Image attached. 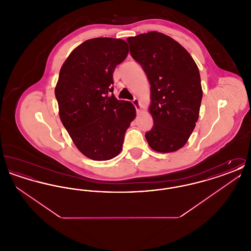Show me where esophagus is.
<instances>
[{"mask_svg":"<svg viewBox=\"0 0 251 251\" xmlns=\"http://www.w3.org/2000/svg\"><path fill=\"white\" fill-rule=\"evenodd\" d=\"M132 104L135 106L137 111H139V109H140V101H139L138 99H133L132 100Z\"/></svg>","mask_w":251,"mask_h":251,"instance_id":"esophagus-1","label":"esophagus"}]
</instances>
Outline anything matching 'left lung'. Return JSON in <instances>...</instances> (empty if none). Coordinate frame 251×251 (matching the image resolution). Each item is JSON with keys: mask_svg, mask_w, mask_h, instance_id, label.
<instances>
[{"mask_svg": "<svg viewBox=\"0 0 251 251\" xmlns=\"http://www.w3.org/2000/svg\"><path fill=\"white\" fill-rule=\"evenodd\" d=\"M131 57L151 84V130L145 137L158 152H172L187 142L202 100L201 75L189 52L170 36L150 32L127 38Z\"/></svg>", "mask_w": 251, "mask_h": 251, "instance_id": "1", "label": "left lung"}]
</instances>
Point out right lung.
<instances>
[{
    "mask_svg": "<svg viewBox=\"0 0 251 251\" xmlns=\"http://www.w3.org/2000/svg\"><path fill=\"white\" fill-rule=\"evenodd\" d=\"M128 52V44L120 38L88 39L72 50L60 70L54 89L60 120L89 159L106 161L119 155L135 118L131 102L112 94L113 73Z\"/></svg>",
    "mask_w": 251,
    "mask_h": 251,
    "instance_id": "1",
    "label": "right lung"
}]
</instances>
